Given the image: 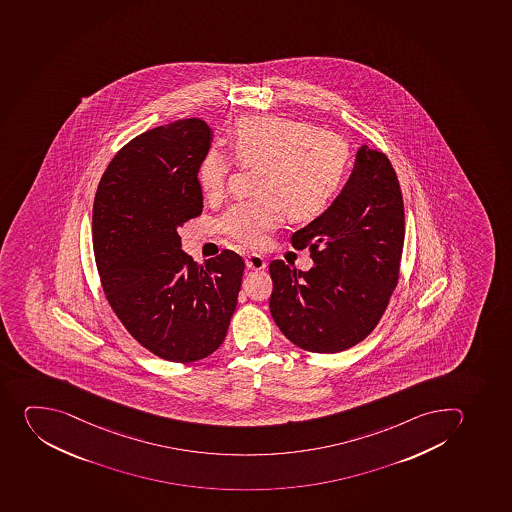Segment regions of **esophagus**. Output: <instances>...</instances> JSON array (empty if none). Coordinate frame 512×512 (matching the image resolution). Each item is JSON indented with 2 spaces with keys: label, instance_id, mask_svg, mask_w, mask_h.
<instances>
[{
  "label": "esophagus",
  "instance_id": "1",
  "mask_svg": "<svg viewBox=\"0 0 512 512\" xmlns=\"http://www.w3.org/2000/svg\"><path fill=\"white\" fill-rule=\"evenodd\" d=\"M245 265L250 270H262V268L267 267V260L260 254H249L245 257Z\"/></svg>",
  "mask_w": 512,
  "mask_h": 512
}]
</instances>
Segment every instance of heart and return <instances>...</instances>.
<instances>
[{
	"label": "heart",
	"mask_w": 512,
	"mask_h": 512,
	"mask_svg": "<svg viewBox=\"0 0 512 512\" xmlns=\"http://www.w3.org/2000/svg\"><path fill=\"white\" fill-rule=\"evenodd\" d=\"M232 151L240 165H258L255 191L260 194L229 207L219 229L250 247L267 242L268 232L282 219V209L295 221L321 214L341 188L349 166V148L341 136L277 115L242 118L232 133ZM229 171L226 153L207 151L197 168L204 194L221 196Z\"/></svg>",
	"instance_id": "obj_1"
}]
</instances>
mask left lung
Segmentation results:
<instances>
[{
    "label": "left lung",
    "mask_w": 512,
    "mask_h": 512,
    "mask_svg": "<svg viewBox=\"0 0 512 512\" xmlns=\"http://www.w3.org/2000/svg\"><path fill=\"white\" fill-rule=\"evenodd\" d=\"M404 199L389 158L361 146L331 206L291 235L310 247L313 267L270 263V313L291 343L310 352L346 351L384 315L399 280Z\"/></svg>",
    "instance_id": "1"
}]
</instances>
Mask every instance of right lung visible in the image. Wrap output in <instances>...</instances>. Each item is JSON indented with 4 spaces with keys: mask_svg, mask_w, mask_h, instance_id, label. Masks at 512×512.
I'll list each match as a JSON object with an SVG mask.
<instances>
[{
    "mask_svg": "<svg viewBox=\"0 0 512 512\" xmlns=\"http://www.w3.org/2000/svg\"><path fill=\"white\" fill-rule=\"evenodd\" d=\"M211 143L201 118L141 133L110 161L95 194L92 242L108 303L166 361H199L224 343L244 275L235 252L199 265L181 249L179 227L201 216L197 168Z\"/></svg>",
    "mask_w": 512,
    "mask_h": 512,
    "instance_id": "obj_1",
    "label": "right lung"
}]
</instances>
